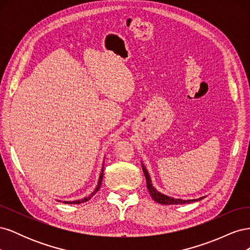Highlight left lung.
Listing matches in <instances>:
<instances>
[{"instance_id": "left-lung-1", "label": "left lung", "mask_w": 250, "mask_h": 250, "mask_svg": "<svg viewBox=\"0 0 250 250\" xmlns=\"http://www.w3.org/2000/svg\"><path fill=\"white\" fill-rule=\"evenodd\" d=\"M142 168H143V172L145 174V177H146V181H147V188H148V191L151 195V197L152 199L158 203L161 204H184V203H191V202H195V201H198L202 198L199 199H190V200H183V199H175V198H172L169 197L167 195H164L160 192H157L155 188H153L152 184H151V179L149 176V173L146 170V168L144 167V165L142 164Z\"/></svg>"}]
</instances>
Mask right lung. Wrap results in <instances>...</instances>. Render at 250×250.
Instances as JSON below:
<instances>
[{
    "mask_svg": "<svg viewBox=\"0 0 250 250\" xmlns=\"http://www.w3.org/2000/svg\"><path fill=\"white\" fill-rule=\"evenodd\" d=\"M103 170H104V167H102V171H101L100 177H99V181H98V186H97V188H96V190H95L92 194H90V195L88 196V197H84V198H82V199H80V200H76V201H63V202H64V203H70V204H78V203H83V202L88 201L98 191H99L101 183H102V178H103Z\"/></svg>",
    "mask_w": 250,
    "mask_h": 250,
    "instance_id": "add662e5",
    "label": "right lung"
}]
</instances>
